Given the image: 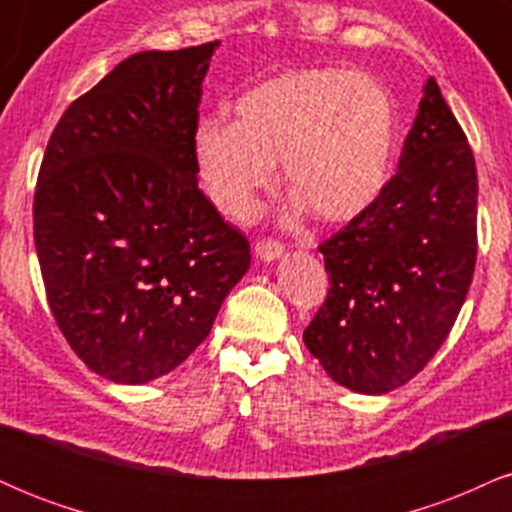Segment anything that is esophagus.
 Listing matches in <instances>:
<instances>
[{"mask_svg": "<svg viewBox=\"0 0 512 512\" xmlns=\"http://www.w3.org/2000/svg\"><path fill=\"white\" fill-rule=\"evenodd\" d=\"M255 255L260 257L264 262H274L276 257H281V252H284V245L279 243V240H272V238H260L255 243Z\"/></svg>", "mask_w": 512, "mask_h": 512, "instance_id": "esophagus-1", "label": "esophagus"}]
</instances>
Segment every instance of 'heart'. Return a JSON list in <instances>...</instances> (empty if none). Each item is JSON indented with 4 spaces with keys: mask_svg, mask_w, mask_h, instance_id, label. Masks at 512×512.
<instances>
[{
    "mask_svg": "<svg viewBox=\"0 0 512 512\" xmlns=\"http://www.w3.org/2000/svg\"><path fill=\"white\" fill-rule=\"evenodd\" d=\"M233 110L236 122L204 117L192 134L199 180L223 214H252L279 158L286 192L325 223L356 219L390 178L397 108L366 74L289 69L248 88Z\"/></svg>",
    "mask_w": 512,
    "mask_h": 512,
    "instance_id": "b5f03b06",
    "label": "heart"
}]
</instances>
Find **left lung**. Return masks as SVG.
<instances>
[{"mask_svg": "<svg viewBox=\"0 0 512 512\" xmlns=\"http://www.w3.org/2000/svg\"><path fill=\"white\" fill-rule=\"evenodd\" d=\"M330 291L303 342L334 383L385 395L431 361L477 264V166L428 79L397 173L320 245Z\"/></svg>", "mask_w": 512, "mask_h": 512, "instance_id": "obj_1", "label": "left lung"}]
</instances>
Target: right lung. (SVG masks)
<instances>
[{"instance_id":"right-lung-1","label":"right lung","mask_w":512,"mask_h":512,"mask_svg":"<svg viewBox=\"0 0 512 512\" xmlns=\"http://www.w3.org/2000/svg\"><path fill=\"white\" fill-rule=\"evenodd\" d=\"M214 43L137 52L64 110L33 197L57 327L93 373L142 385L207 339L250 243L197 187Z\"/></svg>"}]
</instances>
